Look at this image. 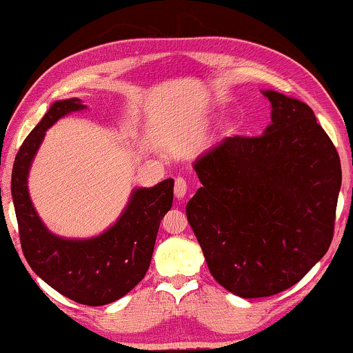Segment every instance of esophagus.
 Here are the masks:
<instances>
[{
    "mask_svg": "<svg viewBox=\"0 0 353 353\" xmlns=\"http://www.w3.org/2000/svg\"><path fill=\"white\" fill-rule=\"evenodd\" d=\"M187 193V181L183 177H176L174 182V195L176 198H183Z\"/></svg>",
    "mask_w": 353,
    "mask_h": 353,
    "instance_id": "34e87169",
    "label": "esophagus"
}]
</instances>
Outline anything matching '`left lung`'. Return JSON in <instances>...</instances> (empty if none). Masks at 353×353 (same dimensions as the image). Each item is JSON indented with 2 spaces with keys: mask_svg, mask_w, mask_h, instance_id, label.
Masks as SVG:
<instances>
[{
  "mask_svg": "<svg viewBox=\"0 0 353 353\" xmlns=\"http://www.w3.org/2000/svg\"><path fill=\"white\" fill-rule=\"evenodd\" d=\"M262 94L272 125L198 157L203 185L185 208L211 275L245 299L288 290L326 254L342 182L339 155L314 110Z\"/></svg>",
  "mask_w": 353,
  "mask_h": 353,
  "instance_id": "left-lung-1",
  "label": "left lung"
}]
</instances>
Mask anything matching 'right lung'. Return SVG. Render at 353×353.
Instances as JSON below:
<instances>
[{
	"label": "right lung",
	"mask_w": 353,
	"mask_h": 353,
	"mask_svg": "<svg viewBox=\"0 0 353 353\" xmlns=\"http://www.w3.org/2000/svg\"><path fill=\"white\" fill-rule=\"evenodd\" d=\"M83 108L77 97L52 103L19 148L11 192L22 251L32 270L68 299L97 307L120 299L145 276L160 222L172 206L174 181L134 188L118 221L99 236L72 240L49 232L30 200L28 171L48 129Z\"/></svg>",
	"instance_id": "add662e5"
}]
</instances>
